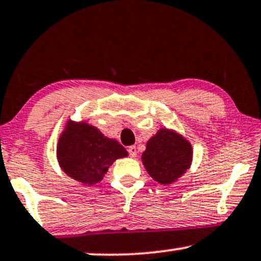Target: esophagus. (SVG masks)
<instances>
[{
  "label": "esophagus",
  "instance_id": "obj_1",
  "mask_svg": "<svg viewBox=\"0 0 261 261\" xmlns=\"http://www.w3.org/2000/svg\"><path fill=\"white\" fill-rule=\"evenodd\" d=\"M127 151H128V155H130L131 158H136V156H137V148L135 147V145H131V147H128Z\"/></svg>",
  "mask_w": 261,
  "mask_h": 261
}]
</instances>
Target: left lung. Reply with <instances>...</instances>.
I'll use <instances>...</instances> for the list:
<instances>
[{
  "label": "left lung",
  "instance_id": "1",
  "mask_svg": "<svg viewBox=\"0 0 261 261\" xmlns=\"http://www.w3.org/2000/svg\"><path fill=\"white\" fill-rule=\"evenodd\" d=\"M192 147L174 131L161 128L147 143L142 162L149 175L162 185L180 178L190 168Z\"/></svg>",
  "mask_w": 261,
  "mask_h": 261
}]
</instances>
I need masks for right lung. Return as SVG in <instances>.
<instances>
[{
    "mask_svg": "<svg viewBox=\"0 0 261 261\" xmlns=\"http://www.w3.org/2000/svg\"><path fill=\"white\" fill-rule=\"evenodd\" d=\"M125 156L127 151L123 145L86 123L69 121L58 141L57 159L61 168L70 178L87 185L99 182L109 167Z\"/></svg>",
    "mask_w": 261,
    "mask_h": 261,
    "instance_id": "right-lung-1",
    "label": "right lung"
}]
</instances>
